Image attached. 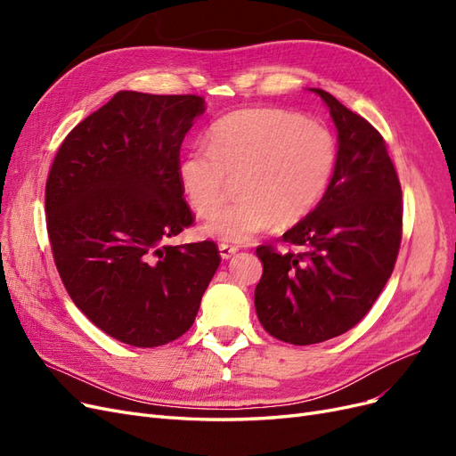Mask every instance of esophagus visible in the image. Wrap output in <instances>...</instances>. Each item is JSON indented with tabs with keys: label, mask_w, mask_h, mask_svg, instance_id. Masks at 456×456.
Wrapping results in <instances>:
<instances>
[{
	"label": "esophagus",
	"mask_w": 456,
	"mask_h": 456,
	"mask_svg": "<svg viewBox=\"0 0 456 456\" xmlns=\"http://www.w3.org/2000/svg\"><path fill=\"white\" fill-rule=\"evenodd\" d=\"M218 253H220V256L226 260V258H230V256H233V255L238 253V247L228 245V243H220L218 245Z\"/></svg>",
	"instance_id": "34e87169"
}]
</instances>
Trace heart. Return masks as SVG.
<instances>
[{
  "label": "heart",
  "mask_w": 456,
  "mask_h": 456,
  "mask_svg": "<svg viewBox=\"0 0 456 456\" xmlns=\"http://www.w3.org/2000/svg\"><path fill=\"white\" fill-rule=\"evenodd\" d=\"M207 142L209 148L186 151L176 176L201 218L220 211L230 181L240 178V201L201 228L203 238L216 241L247 243L273 224H298L320 205L335 173L333 134L280 108H245L220 118Z\"/></svg>",
  "instance_id": "b5f03b06"
}]
</instances>
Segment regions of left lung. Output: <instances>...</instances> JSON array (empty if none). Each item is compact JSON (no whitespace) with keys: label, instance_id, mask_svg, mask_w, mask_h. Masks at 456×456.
<instances>
[{"label":"left lung","instance_id":"8db88e82","mask_svg":"<svg viewBox=\"0 0 456 456\" xmlns=\"http://www.w3.org/2000/svg\"><path fill=\"white\" fill-rule=\"evenodd\" d=\"M338 133L335 173L320 205L283 241L302 253L256 247L258 322L297 346L346 333L375 305L402 243V186L380 133L323 89Z\"/></svg>","mask_w":456,"mask_h":456}]
</instances>
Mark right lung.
Here are the masks:
<instances>
[{
	"label": "right lung",
	"instance_id": "right-lung-1",
	"mask_svg": "<svg viewBox=\"0 0 456 456\" xmlns=\"http://www.w3.org/2000/svg\"><path fill=\"white\" fill-rule=\"evenodd\" d=\"M203 112L196 94L119 91L70 131L49 171L47 232L66 291L136 348L184 335L220 265L213 241L167 243L194 223L176 167Z\"/></svg>",
	"mask_w": 456,
	"mask_h": 456
}]
</instances>
